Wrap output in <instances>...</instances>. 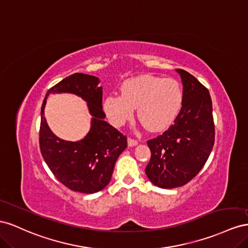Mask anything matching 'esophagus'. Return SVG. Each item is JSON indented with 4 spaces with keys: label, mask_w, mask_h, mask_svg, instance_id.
Listing matches in <instances>:
<instances>
[{
    "label": "esophagus",
    "mask_w": 248,
    "mask_h": 248,
    "mask_svg": "<svg viewBox=\"0 0 248 248\" xmlns=\"http://www.w3.org/2000/svg\"><path fill=\"white\" fill-rule=\"evenodd\" d=\"M128 144H129V146H136L138 144V141L136 139L129 138L128 139Z\"/></svg>",
    "instance_id": "obj_1"
}]
</instances>
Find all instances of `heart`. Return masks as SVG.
I'll list each match as a JSON object with an SVG mask.
<instances>
[{"mask_svg": "<svg viewBox=\"0 0 248 248\" xmlns=\"http://www.w3.org/2000/svg\"><path fill=\"white\" fill-rule=\"evenodd\" d=\"M120 90L122 95L111 94L104 103L114 125L124 124L137 109L139 122L146 130L161 131L174 122L183 105L181 85L169 78L139 76L124 81Z\"/></svg>", "mask_w": 248, "mask_h": 248, "instance_id": "heart-1", "label": "heart"}]
</instances>
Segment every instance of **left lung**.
Returning <instances> with one entry per match:
<instances>
[{
	"instance_id": "obj_1",
	"label": "left lung",
	"mask_w": 248,
	"mask_h": 248,
	"mask_svg": "<svg viewBox=\"0 0 248 248\" xmlns=\"http://www.w3.org/2000/svg\"><path fill=\"white\" fill-rule=\"evenodd\" d=\"M183 83V105L174 124L147 141L151 160L145 168L155 186L185 185L201 171L212 152L215 126L209 90L191 74L176 69Z\"/></svg>"
}]
</instances>
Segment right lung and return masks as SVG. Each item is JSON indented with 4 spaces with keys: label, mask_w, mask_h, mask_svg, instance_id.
Returning a JSON list of instances; mask_svg holds the SVG:
<instances>
[{
    "label": "right lung",
    "mask_w": 248,
    "mask_h": 248,
    "mask_svg": "<svg viewBox=\"0 0 248 248\" xmlns=\"http://www.w3.org/2000/svg\"><path fill=\"white\" fill-rule=\"evenodd\" d=\"M98 78L74 74L49 88L41 106L39 146L42 157L53 174L68 189L81 193H95L108 185L119 155L128 145L126 136L106 123L103 111V88ZM69 92L88 102L92 128L77 143L58 139L49 130L44 106L49 93Z\"/></svg>",
    "instance_id": "add662e5"
}]
</instances>
